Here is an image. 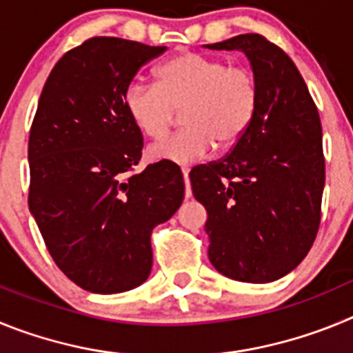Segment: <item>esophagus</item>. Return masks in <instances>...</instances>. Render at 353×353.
Masks as SVG:
<instances>
[{
	"label": "esophagus",
	"mask_w": 353,
	"mask_h": 353,
	"mask_svg": "<svg viewBox=\"0 0 353 353\" xmlns=\"http://www.w3.org/2000/svg\"><path fill=\"white\" fill-rule=\"evenodd\" d=\"M183 173V182H185V198H191L192 191H191V182H189V168H182Z\"/></svg>",
	"instance_id": "34e87169"
}]
</instances>
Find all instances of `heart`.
Listing matches in <instances>:
<instances>
[{"label": "heart", "mask_w": 353, "mask_h": 353, "mask_svg": "<svg viewBox=\"0 0 353 353\" xmlns=\"http://www.w3.org/2000/svg\"><path fill=\"white\" fill-rule=\"evenodd\" d=\"M260 101L251 68L221 58L185 51L155 68V84L132 83L123 105L136 129L150 139L162 138L182 111L185 129L148 148L152 161L191 164L207 157L215 143L233 146L251 127Z\"/></svg>", "instance_id": "1"}]
</instances>
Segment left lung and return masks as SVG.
<instances>
[{
	"label": "left lung",
	"mask_w": 353,
	"mask_h": 353,
	"mask_svg": "<svg viewBox=\"0 0 353 353\" xmlns=\"http://www.w3.org/2000/svg\"><path fill=\"white\" fill-rule=\"evenodd\" d=\"M205 48L244 52L260 90L254 120L232 152L189 173L208 214V258L235 281H276L304 260L320 226L318 109L290 56L265 37L245 33Z\"/></svg>",
	"instance_id": "obj_1"
}]
</instances>
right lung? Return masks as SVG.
Instances as JSON below:
<instances>
[{
  "label": "right lung",
  "mask_w": 353,
  "mask_h": 353,
  "mask_svg": "<svg viewBox=\"0 0 353 353\" xmlns=\"http://www.w3.org/2000/svg\"><path fill=\"white\" fill-rule=\"evenodd\" d=\"M166 51L93 37L60 58L28 143L30 205L61 272L92 293H121L152 270L150 235L183 201V174L159 161L132 174L143 136L123 105L139 68Z\"/></svg>",
  "instance_id": "obj_1"
}]
</instances>
